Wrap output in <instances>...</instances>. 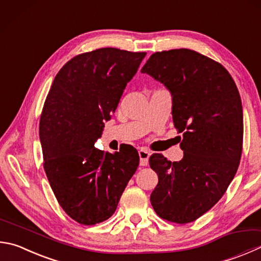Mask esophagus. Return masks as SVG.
<instances>
[{"mask_svg": "<svg viewBox=\"0 0 261 261\" xmlns=\"http://www.w3.org/2000/svg\"><path fill=\"white\" fill-rule=\"evenodd\" d=\"M139 154V158H140V165H143V167H146V165H148V160H149V156H150V151H148L147 149H140L138 151Z\"/></svg>", "mask_w": 261, "mask_h": 261, "instance_id": "1", "label": "esophagus"}]
</instances>
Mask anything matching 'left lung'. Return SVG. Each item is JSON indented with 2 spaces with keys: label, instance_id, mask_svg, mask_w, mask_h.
<instances>
[{
  "label": "left lung",
  "instance_id": "left-lung-1",
  "mask_svg": "<svg viewBox=\"0 0 261 261\" xmlns=\"http://www.w3.org/2000/svg\"><path fill=\"white\" fill-rule=\"evenodd\" d=\"M172 97V120L182 132L184 158L153 154L159 176L150 203L165 220L187 224L209 211L238 171L243 110L238 87L224 66L189 49L155 52L141 68Z\"/></svg>",
  "mask_w": 261,
  "mask_h": 261
}]
</instances>
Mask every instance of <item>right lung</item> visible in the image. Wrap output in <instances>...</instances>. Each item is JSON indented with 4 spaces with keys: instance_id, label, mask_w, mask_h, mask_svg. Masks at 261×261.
<instances>
[{
    "instance_id": "right-lung-1",
    "label": "right lung",
    "mask_w": 261,
    "mask_h": 261,
    "mask_svg": "<svg viewBox=\"0 0 261 261\" xmlns=\"http://www.w3.org/2000/svg\"><path fill=\"white\" fill-rule=\"evenodd\" d=\"M146 52L97 49L66 63L52 82L40 121L43 167L64 211L82 225L115 212L139 165L131 153L94 147Z\"/></svg>"
}]
</instances>
